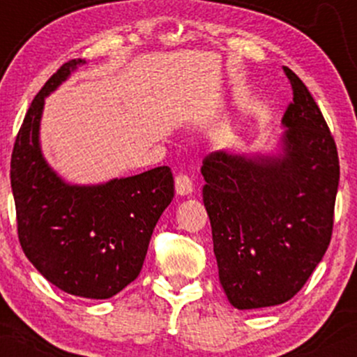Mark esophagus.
I'll list each match as a JSON object with an SVG mask.
<instances>
[{
  "mask_svg": "<svg viewBox=\"0 0 357 357\" xmlns=\"http://www.w3.org/2000/svg\"><path fill=\"white\" fill-rule=\"evenodd\" d=\"M174 184H176V192H178L179 196H190L192 192V183L186 174L176 176Z\"/></svg>",
  "mask_w": 357,
  "mask_h": 357,
  "instance_id": "obj_1",
  "label": "esophagus"
}]
</instances>
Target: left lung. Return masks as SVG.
Listing matches in <instances>:
<instances>
[{
  "mask_svg": "<svg viewBox=\"0 0 357 357\" xmlns=\"http://www.w3.org/2000/svg\"><path fill=\"white\" fill-rule=\"evenodd\" d=\"M294 100L270 151H216L204 159L220 282L235 309L290 301L312 275L333 235L339 158L322 112L284 67Z\"/></svg>",
  "mask_w": 357,
  "mask_h": 357,
  "instance_id": "obj_1",
  "label": "left lung"
}]
</instances>
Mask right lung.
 <instances>
[{"instance_id":"1","label":"right lung","mask_w":357,"mask_h":357,"mask_svg":"<svg viewBox=\"0 0 357 357\" xmlns=\"http://www.w3.org/2000/svg\"><path fill=\"white\" fill-rule=\"evenodd\" d=\"M85 63H63L36 93L11 154V190L20 243L33 267L63 292L100 301L137 278L155 223L174 198V179L159 166L73 184L48 165L40 141L45 99Z\"/></svg>"}]
</instances>
